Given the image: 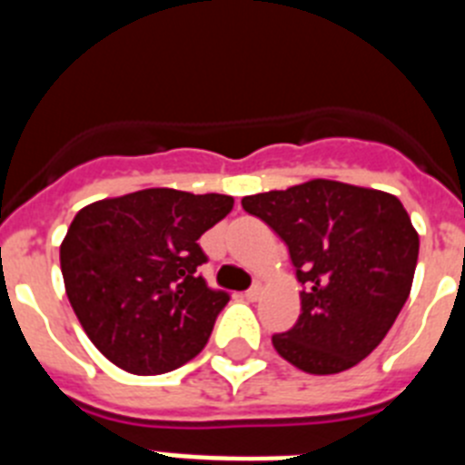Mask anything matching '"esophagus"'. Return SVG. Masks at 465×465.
Instances as JSON below:
<instances>
[{
  "label": "esophagus",
  "instance_id": "1",
  "mask_svg": "<svg viewBox=\"0 0 465 465\" xmlns=\"http://www.w3.org/2000/svg\"><path fill=\"white\" fill-rule=\"evenodd\" d=\"M261 289H262L261 283H258V282L253 283L252 289L246 291V300H258V298H261Z\"/></svg>",
  "mask_w": 465,
  "mask_h": 465
}]
</instances>
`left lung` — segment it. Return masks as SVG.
I'll list each match as a JSON object with an SVG mask.
<instances>
[{
    "mask_svg": "<svg viewBox=\"0 0 465 465\" xmlns=\"http://www.w3.org/2000/svg\"><path fill=\"white\" fill-rule=\"evenodd\" d=\"M286 242L302 283L300 316L272 335L277 354L310 375L354 368L401 314L419 256V235L396 195L312 179L242 200Z\"/></svg>",
    "mask_w": 465,
    "mask_h": 465,
    "instance_id": "1",
    "label": "left lung"
}]
</instances>
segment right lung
<instances>
[{"label":"right lung","mask_w":465,"mask_h":465,"mask_svg":"<svg viewBox=\"0 0 465 465\" xmlns=\"http://www.w3.org/2000/svg\"><path fill=\"white\" fill-rule=\"evenodd\" d=\"M235 200L146 188L81 209L60 244L64 291L90 342L133 375L170 372L207 344L225 291L200 277L197 240Z\"/></svg>","instance_id":"1"}]
</instances>
